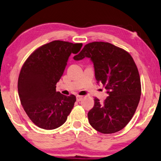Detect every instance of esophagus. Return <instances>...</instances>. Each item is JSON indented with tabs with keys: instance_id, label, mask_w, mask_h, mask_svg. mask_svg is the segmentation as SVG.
I'll use <instances>...</instances> for the list:
<instances>
[{
	"instance_id": "1",
	"label": "esophagus",
	"mask_w": 161,
	"mask_h": 161,
	"mask_svg": "<svg viewBox=\"0 0 161 161\" xmlns=\"http://www.w3.org/2000/svg\"><path fill=\"white\" fill-rule=\"evenodd\" d=\"M82 99H83L82 96H80V95H77V96H76V101H77V102L81 101V100H82Z\"/></svg>"
}]
</instances>
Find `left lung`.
<instances>
[{
	"mask_svg": "<svg viewBox=\"0 0 161 161\" xmlns=\"http://www.w3.org/2000/svg\"><path fill=\"white\" fill-rule=\"evenodd\" d=\"M85 57L92 60L96 80L105 86L109 95L103 102L94 98V106L87 114L89 122L100 133L117 132L130 121L140 102L137 67L128 52L107 42L88 43L74 59Z\"/></svg>",
	"mask_w": 161,
	"mask_h": 161,
	"instance_id": "1",
	"label": "left lung"
}]
</instances>
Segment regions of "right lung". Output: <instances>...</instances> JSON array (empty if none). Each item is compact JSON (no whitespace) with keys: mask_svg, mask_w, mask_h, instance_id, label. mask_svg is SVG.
I'll return each instance as SVG.
<instances>
[{"mask_svg":"<svg viewBox=\"0 0 161 161\" xmlns=\"http://www.w3.org/2000/svg\"><path fill=\"white\" fill-rule=\"evenodd\" d=\"M82 43L54 40L36 49L24 63L18 79L21 103L30 119L41 129L51 130L65 123L76 96L56 92L71 53L76 54Z\"/></svg>","mask_w":161,"mask_h":161,"instance_id":"1","label":"right lung"}]
</instances>
